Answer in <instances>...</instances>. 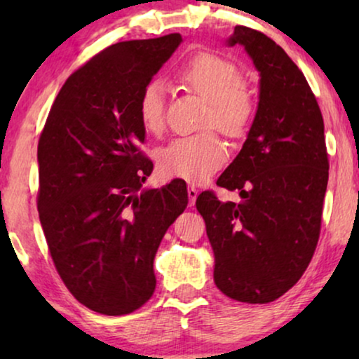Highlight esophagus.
Here are the masks:
<instances>
[{
    "instance_id": "34e87169",
    "label": "esophagus",
    "mask_w": 359,
    "mask_h": 359,
    "mask_svg": "<svg viewBox=\"0 0 359 359\" xmlns=\"http://www.w3.org/2000/svg\"><path fill=\"white\" fill-rule=\"evenodd\" d=\"M199 191L196 188L194 184H189L188 186V198H189V204H194L196 203V198H198Z\"/></svg>"
}]
</instances>
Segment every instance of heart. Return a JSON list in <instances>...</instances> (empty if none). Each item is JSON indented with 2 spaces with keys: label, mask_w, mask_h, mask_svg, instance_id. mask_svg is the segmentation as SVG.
<instances>
[{
  "label": "heart",
  "mask_w": 359,
  "mask_h": 359,
  "mask_svg": "<svg viewBox=\"0 0 359 359\" xmlns=\"http://www.w3.org/2000/svg\"><path fill=\"white\" fill-rule=\"evenodd\" d=\"M178 81L208 101L201 129H215L229 139L247 135L257 114V101L245 83L242 68L215 52H198L178 70ZM165 86L150 81L140 93L139 119L145 132L158 135L165 129ZM227 149L214 132L181 137L156 154V165L166 178L201 183L227 160Z\"/></svg>",
  "instance_id": "heart-1"
}]
</instances>
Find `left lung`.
<instances>
[{"label":"left lung","instance_id":"left-lung-1","mask_svg":"<svg viewBox=\"0 0 359 359\" xmlns=\"http://www.w3.org/2000/svg\"><path fill=\"white\" fill-rule=\"evenodd\" d=\"M235 43L262 75L252 129L217 180L242 201L220 203L214 191H203L196 208L214 250L215 286L235 301L268 304L311 263L330 165L320 107L299 67L257 29L235 27L229 46Z\"/></svg>","mask_w":359,"mask_h":359}]
</instances>
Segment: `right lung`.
Here are the masks:
<instances>
[{
  "mask_svg": "<svg viewBox=\"0 0 359 359\" xmlns=\"http://www.w3.org/2000/svg\"><path fill=\"white\" fill-rule=\"evenodd\" d=\"M180 34L117 42L73 72L37 147V209L48 252L73 297L126 316L154 296L155 253L188 205L173 180L142 191L154 163L140 150L139 97L180 46Z\"/></svg>",
  "mask_w": 359,
  "mask_h": 359,
  "instance_id": "1",
  "label": "right lung"
}]
</instances>
